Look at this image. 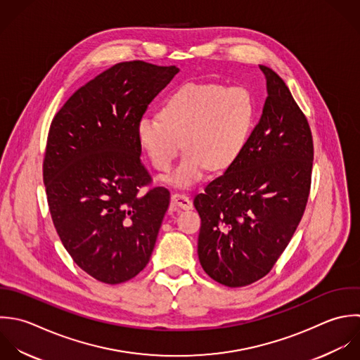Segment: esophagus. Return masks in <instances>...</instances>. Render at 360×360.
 Returning a JSON list of instances; mask_svg holds the SVG:
<instances>
[{
    "label": "esophagus",
    "instance_id": "obj_1",
    "mask_svg": "<svg viewBox=\"0 0 360 360\" xmlns=\"http://www.w3.org/2000/svg\"><path fill=\"white\" fill-rule=\"evenodd\" d=\"M171 200L178 206V207H181V209H184V210H189V209H192V200L186 196V195H182V193H174L172 196H171Z\"/></svg>",
    "mask_w": 360,
    "mask_h": 360
}]
</instances>
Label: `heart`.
<instances>
[{"instance_id": "1", "label": "heart", "mask_w": 360, "mask_h": 360, "mask_svg": "<svg viewBox=\"0 0 360 360\" xmlns=\"http://www.w3.org/2000/svg\"><path fill=\"white\" fill-rule=\"evenodd\" d=\"M254 122L255 101L250 89L188 82L164 99L160 116L147 115L137 122V139L158 171H168L184 146L179 165L164 181L189 188L209 168L226 169L238 160Z\"/></svg>"}]
</instances>
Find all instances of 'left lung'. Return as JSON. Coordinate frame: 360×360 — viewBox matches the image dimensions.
Masks as SVG:
<instances>
[{
  "mask_svg": "<svg viewBox=\"0 0 360 360\" xmlns=\"http://www.w3.org/2000/svg\"><path fill=\"white\" fill-rule=\"evenodd\" d=\"M259 68L268 91L262 116L238 160L193 200L202 220L200 265L229 288L269 274L303 217L311 186L309 122L285 81Z\"/></svg>",
  "mask_w": 360,
  "mask_h": 360,
  "instance_id": "8db88e82",
  "label": "left lung"
}]
</instances>
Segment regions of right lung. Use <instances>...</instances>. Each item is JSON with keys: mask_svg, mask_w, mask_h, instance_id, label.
<instances>
[{"mask_svg": "<svg viewBox=\"0 0 360 360\" xmlns=\"http://www.w3.org/2000/svg\"><path fill=\"white\" fill-rule=\"evenodd\" d=\"M179 71L117 63L77 89L51 120L43 182L56 231L74 262L117 285L150 261L169 205L143 165L137 122Z\"/></svg>", "mask_w": 360, "mask_h": 360, "instance_id": "1", "label": "right lung"}]
</instances>
